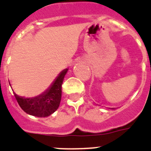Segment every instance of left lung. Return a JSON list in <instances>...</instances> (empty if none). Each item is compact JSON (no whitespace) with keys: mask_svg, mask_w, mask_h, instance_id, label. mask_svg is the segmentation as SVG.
Masks as SVG:
<instances>
[{"mask_svg":"<svg viewBox=\"0 0 151 151\" xmlns=\"http://www.w3.org/2000/svg\"><path fill=\"white\" fill-rule=\"evenodd\" d=\"M111 110H115V108H111Z\"/></svg>","mask_w":151,"mask_h":151,"instance_id":"obj_1","label":"left lung"}]
</instances>
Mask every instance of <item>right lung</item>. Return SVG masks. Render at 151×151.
Returning a JSON list of instances; mask_svg holds the SVG:
<instances>
[{"label": "right lung", "instance_id": "1", "mask_svg": "<svg viewBox=\"0 0 151 151\" xmlns=\"http://www.w3.org/2000/svg\"><path fill=\"white\" fill-rule=\"evenodd\" d=\"M67 71L68 69L61 71L48 88L35 97H25L19 96L12 88L10 82L9 83L19 105L23 111L36 117H47L54 113L59 107L62 94L63 81Z\"/></svg>", "mask_w": 151, "mask_h": 151}]
</instances>
